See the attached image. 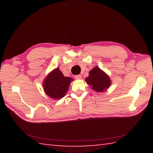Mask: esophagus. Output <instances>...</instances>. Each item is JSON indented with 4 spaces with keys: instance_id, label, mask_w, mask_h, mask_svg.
Returning a JSON list of instances; mask_svg holds the SVG:
<instances>
[{
    "instance_id": "1",
    "label": "esophagus",
    "mask_w": 153,
    "mask_h": 153,
    "mask_svg": "<svg viewBox=\"0 0 153 153\" xmlns=\"http://www.w3.org/2000/svg\"><path fill=\"white\" fill-rule=\"evenodd\" d=\"M75 78L76 79H82V76H81V75H76V76H75Z\"/></svg>"
}]
</instances>
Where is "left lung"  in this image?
I'll use <instances>...</instances> for the list:
<instances>
[{
  "label": "left lung",
  "mask_w": 153,
  "mask_h": 153,
  "mask_svg": "<svg viewBox=\"0 0 153 153\" xmlns=\"http://www.w3.org/2000/svg\"><path fill=\"white\" fill-rule=\"evenodd\" d=\"M86 82L92 87L96 91L102 92L110 85V79L109 77L98 67L94 68L90 71L89 76L87 77Z\"/></svg>",
  "instance_id": "obj_1"
}]
</instances>
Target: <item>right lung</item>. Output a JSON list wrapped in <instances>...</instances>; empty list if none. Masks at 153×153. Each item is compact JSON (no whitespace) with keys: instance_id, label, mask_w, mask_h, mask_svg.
<instances>
[{"instance_id":"add662e5","label":"right lung","mask_w":153,"mask_h":153,"mask_svg":"<svg viewBox=\"0 0 153 153\" xmlns=\"http://www.w3.org/2000/svg\"><path fill=\"white\" fill-rule=\"evenodd\" d=\"M73 79L64 77L59 68L53 70L48 75L43 83L45 93L51 98L59 99L65 95Z\"/></svg>"}]
</instances>
